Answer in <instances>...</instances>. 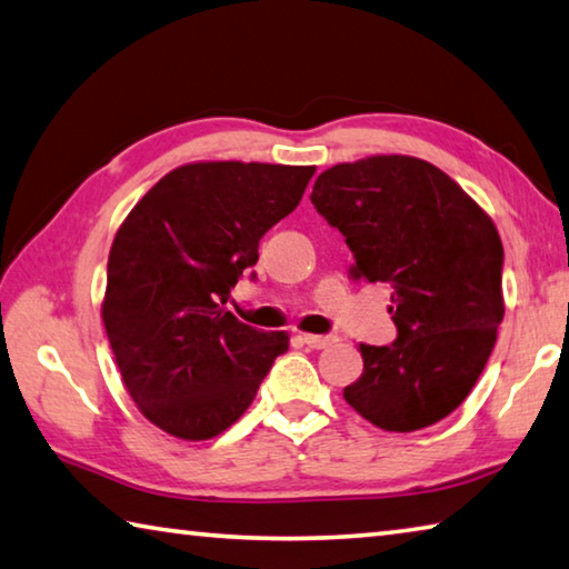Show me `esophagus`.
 <instances>
[{"label":"esophagus","instance_id":"34e87169","mask_svg":"<svg viewBox=\"0 0 569 569\" xmlns=\"http://www.w3.org/2000/svg\"><path fill=\"white\" fill-rule=\"evenodd\" d=\"M302 342L307 347H312V350H325V347H330L335 342L332 335H302Z\"/></svg>","mask_w":569,"mask_h":569}]
</instances>
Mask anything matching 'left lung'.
<instances>
[{
  "mask_svg": "<svg viewBox=\"0 0 569 569\" xmlns=\"http://www.w3.org/2000/svg\"><path fill=\"white\" fill-rule=\"evenodd\" d=\"M312 204L352 249V279L392 284V345H360L345 400L387 432L455 412L480 380L505 317L492 217L425 159L375 154L317 177Z\"/></svg>",
  "mask_w": 569,
  "mask_h": 569,
  "instance_id": "8db88e82",
  "label": "left lung"
}]
</instances>
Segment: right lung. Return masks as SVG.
Returning a JSON list of instances; mask_svg holds the SVG:
<instances>
[{
	"label": "right lung",
	"mask_w": 569,
	"mask_h": 569,
	"mask_svg": "<svg viewBox=\"0 0 569 569\" xmlns=\"http://www.w3.org/2000/svg\"><path fill=\"white\" fill-rule=\"evenodd\" d=\"M312 174L315 167L264 162L182 164L119 224L102 322L129 397L159 430L212 440L287 352L290 335L239 322L227 300Z\"/></svg>",
	"instance_id": "obj_1"
}]
</instances>
